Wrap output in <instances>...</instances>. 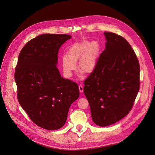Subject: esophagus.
I'll return each mask as SVG.
<instances>
[{"instance_id":"34e87169","label":"esophagus","mask_w":155,"mask_h":155,"mask_svg":"<svg viewBox=\"0 0 155 155\" xmlns=\"http://www.w3.org/2000/svg\"><path fill=\"white\" fill-rule=\"evenodd\" d=\"M79 92H80L81 93L83 92V87L82 85H79Z\"/></svg>"}]
</instances>
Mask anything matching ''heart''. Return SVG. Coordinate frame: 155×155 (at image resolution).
Wrapping results in <instances>:
<instances>
[{"mask_svg": "<svg viewBox=\"0 0 155 155\" xmlns=\"http://www.w3.org/2000/svg\"><path fill=\"white\" fill-rule=\"evenodd\" d=\"M99 46L94 42L83 41L74 44L68 50V55L61 56V64L63 72L68 77L72 76L74 70L76 69V62L79 60V68L86 72H91L95 68L97 63Z\"/></svg>", "mask_w": 155, "mask_h": 155, "instance_id": "heart-1", "label": "heart"}]
</instances>
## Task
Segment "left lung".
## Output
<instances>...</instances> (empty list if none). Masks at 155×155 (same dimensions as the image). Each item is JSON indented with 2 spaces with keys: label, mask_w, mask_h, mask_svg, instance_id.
Listing matches in <instances>:
<instances>
[{
  "label": "left lung",
  "mask_w": 155,
  "mask_h": 155,
  "mask_svg": "<svg viewBox=\"0 0 155 155\" xmlns=\"http://www.w3.org/2000/svg\"><path fill=\"white\" fill-rule=\"evenodd\" d=\"M105 49L84 81V94L94 122L113 124L132 109L140 88V65L133 49L123 37L104 32Z\"/></svg>",
  "instance_id": "obj_1"
}]
</instances>
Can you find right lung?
<instances>
[{"label":"right lung","mask_w":155,"mask_h":155,"mask_svg":"<svg viewBox=\"0 0 155 155\" xmlns=\"http://www.w3.org/2000/svg\"><path fill=\"white\" fill-rule=\"evenodd\" d=\"M71 35L45 34L25 45L18 55L15 80L17 97L33 122L47 130L64 126L69 108L79 96L76 83L61 77L58 51Z\"/></svg>","instance_id":"obj_1"}]
</instances>
